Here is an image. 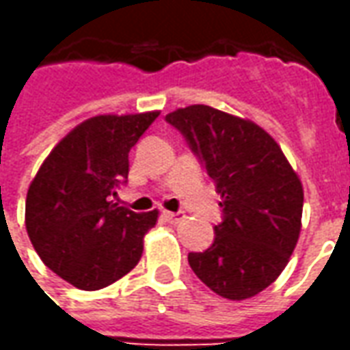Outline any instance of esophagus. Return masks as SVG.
I'll list each match as a JSON object with an SVG mask.
<instances>
[{"instance_id": "34e87169", "label": "esophagus", "mask_w": 350, "mask_h": 350, "mask_svg": "<svg viewBox=\"0 0 350 350\" xmlns=\"http://www.w3.org/2000/svg\"><path fill=\"white\" fill-rule=\"evenodd\" d=\"M163 217H165L168 223L176 225V223H180L185 215H183V212H163Z\"/></svg>"}]
</instances>
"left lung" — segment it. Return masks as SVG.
Returning a JSON list of instances; mask_svg holds the SVG:
<instances>
[{
    "mask_svg": "<svg viewBox=\"0 0 350 350\" xmlns=\"http://www.w3.org/2000/svg\"><path fill=\"white\" fill-rule=\"evenodd\" d=\"M221 195L223 219L213 243L189 253L197 278L228 300H245L285 270L301 228L304 189L278 142L257 123L206 105L165 118Z\"/></svg>",
    "mask_w": 350,
    "mask_h": 350,
    "instance_id": "8db88e82",
    "label": "left lung"
}]
</instances>
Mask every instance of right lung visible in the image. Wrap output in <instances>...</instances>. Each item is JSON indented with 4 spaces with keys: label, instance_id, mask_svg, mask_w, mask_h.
Masks as SVG:
<instances>
[{
    "label": "right lung",
    "instance_id": "add662e5",
    "mask_svg": "<svg viewBox=\"0 0 350 350\" xmlns=\"http://www.w3.org/2000/svg\"><path fill=\"white\" fill-rule=\"evenodd\" d=\"M159 112L95 116L50 152L27 189L26 228L37 255L77 288L99 291L129 273L157 210L112 200L127 182L129 152Z\"/></svg>",
    "mask_w": 350,
    "mask_h": 350
}]
</instances>
